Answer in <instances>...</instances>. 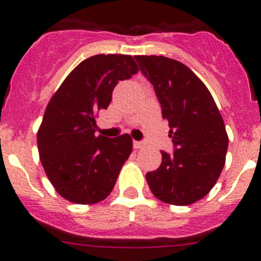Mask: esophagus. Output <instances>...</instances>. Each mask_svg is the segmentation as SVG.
<instances>
[{
    "mask_svg": "<svg viewBox=\"0 0 261 261\" xmlns=\"http://www.w3.org/2000/svg\"><path fill=\"white\" fill-rule=\"evenodd\" d=\"M142 146H144V142H141V141H133V147H135L136 150H137V149H141Z\"/></svg>",
    "mask_w": 261,
    "mask_h": 261,
    "instance_id": "1",
    "label": "esophagus"
}]
</instances>
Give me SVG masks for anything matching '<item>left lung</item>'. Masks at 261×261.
Masks as SVG:
<instances>
[{"mask_svg": "<svg viewBox=\"0 0 261 261\" xmlns=\"http://www.w3.org/2000/svg\"><path fill=\"white\" fill-rule=\"evenodd\" d=\"M153 85L162 117L168 121L174 151L147 172L151 192L161 201L190 205L209 193L225 166L229 137L213 96L181 62L165 56H136Z\"/></svg>", "mask_w": 261, "mask_h": 261, "instance_id": "obj_1", "label": "left lung"}]
</instances>
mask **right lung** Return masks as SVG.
Wrapping results in <instances>:
<instances>
[{"mask_svg": "<svg viewBox=\"0 0 261 261\" xmlns=\"http://www.w3.org/2000/svg\"><path fill=\"white\" fill-rule=\"evenodd\" d=\"M137 70L128 55L91 56L71 70L48 103L38 149L48 179L64 199L95 204L114 190L133 142L129 135L96 136L95 114L110 106L117 82Z\"/></svg>", "mask_w": 261, "mask_h": 261, "instance_id": "obj_1", "label": "right lung"}]
</instances>
